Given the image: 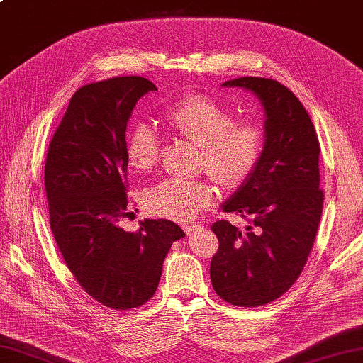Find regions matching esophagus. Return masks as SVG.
<instances>
[{
	"instance_id": "obj_1",
	"label": "esophagus",
	"mask_w": 363,
	"mask_h": 363,
	"mask_svg": "<svg viewBox=\"0 0 363 363\" xmlns=\"http://www.w3.org/2000/svg\"><path fill=\"white\" fill-rule=\"evenodd\" d=\"M201 228H203L201 225H186V226H184V231H186L187 236H191V234H194L195 231L201 230Z\"/></svg>"
}]
</instances>
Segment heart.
<instances>
[{
	"label": "heart",
	"mask_w": 363,
	"mask_h": 363,
	"mask_svg": "<svg viewBox=\"0 0 363 363\" xmlns=\"http://www.w3.org/2000/svg\"><path fill=\"white\" fill-rule=\"evenodd\" d=\"M169 130L201 147L200 167L223 187L247 181L261 160L264 130L253 119H236L234 111L206 94H189L163 111ZM160 141L146 123L130 127L125 157L135 173H146L157 163ZM214 203V190L204 181L165 179L145 191V206L155 216L172 220L194 218Z\"/></svg>",
	"instance_id": "heart-1"
}]
</instances>
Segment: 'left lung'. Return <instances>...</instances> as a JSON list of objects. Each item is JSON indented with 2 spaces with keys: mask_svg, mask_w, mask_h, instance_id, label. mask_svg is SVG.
Segmentation results:
<instances>
[{
  "mask_svg": "<svg viewBox=\"0 0 363 363\" xmlns=\"http://www.w3.org/2000/svg\"><path fill=\"white\" fill-rule=\"evenodd\" d=\"M258 97L264 110V149L247 181L222 204L250 216L242 233L226 220L211 230L218 250L211 281L223 301L259 307L285 294L299 279L313 247L324 194L319 189V141L305 106L271 78L242 77L222 83Z\"/></svg>",
  "mask_w": 363,
  "mask_h": 363,
  "instance_id": "left-lung-1",
  "label": "left lung"
}]
</instances>
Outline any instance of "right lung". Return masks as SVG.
Wrapping results in <instances>:
<instances>
[{"mask_svg":"<svg viewBox=\"0 0 363 363\" xmlns=\"http://www.w3.org/2000/svg\"><path fill=\"white\" fill-rule=\"evenodd\" d=\"M149 91L155 84L133 75L78 89L45 162L50 226L62 258L91 297L115 310L151 299L169 248L186 236L165 218H146L137 233L118 225L127 214V123Z\"/></svg>","mask_w":363,"mask_h":363,"instance_id":"add662e5","label":"right lung"}]
</instances>
